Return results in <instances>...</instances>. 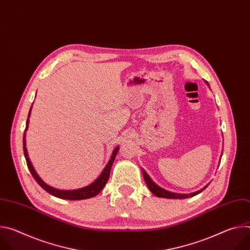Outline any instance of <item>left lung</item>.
Segmentation results:
<instances>
[{
    "label": "left lung",
    "mask_w": 250,
    "mask_h": 250,
    "mask_svg": "<svg viewBox=\"0 0 250 250\" xmlns=\"http://www.w3.org/2000/svg\"><path fill=\"white\" fill-rule=\"evenodd\" d=\"M205 82H206L207 85L209 87L208 83L207 81H205ZM222 155H223V153H222ZM222 155H221V157H222ZM141 170H142V175H144L145 181H146V183L148 189L150 190V192H151L152 194H154L156 197H159V198H166V199H186V198H191V197H194V196L200 194L201 192H203V191L208 186V184H209V183H208V185H206V186H205L204 188H202L201 190H199V191H197V192H194V193H190V194L173 193V192L167 191V190H165V189L159 187L158 185H156V184L153 182V180L151 179V178L149 177V175L146 172V170L142 169V168H141Z\"/></svg>",
    "instance_id": "1"
}]
</instances>
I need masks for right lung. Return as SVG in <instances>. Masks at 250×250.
I'll list each match as a JSON object with an SVG mask.
<instances>
[{
  "instance_id": "obj_1",
  "label": "right lung",
  "mask_w": 250,
  "mask_h": 250,
  "mask_svg": "<svg viewBox=\"0 0 250 250\" xmlns=\"http://www.w3.org/2000/svg\"><path fill=\"white\" fill-rule=\"evenodd\" d=\"M31 109H32V104L30 106V110L28 112V117H27V121H26V126H25V130L23 133V139H22V144H23V153H24V157L26 160V164L27 167L31 173V175L33 176V178L35 179L41 186L42 188H43L47 193H49L50 195L60 198V199H65V200H73V201H77V200H85V199H90L93 198L95 196H97L105 186L106 182L109 180V177H110V173H111V169L113 166V163L116 159V156L119 152L120 146L115 147L111 158L109 160V162L106 163V165L104 166V168L103 169V171L101 172L100 176L97 178V179L92 182L90 185L80 188V189H75V190H59L56 188H53L49 185H47L42 178L40 177V175L35 171L29 157H28V153H27V149H26V142H25V134H26V130L28 128V124H29V118H30V114H31Z\"/></svg>"
}]
</instances>
